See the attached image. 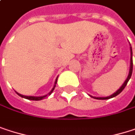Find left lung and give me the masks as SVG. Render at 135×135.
<instances>
[{"label": "left lung", "instance_id": "8db88e82", "mask_svg": "<svg viewBox=\"0 0 135 135\" xmlns=\"http://www.w3.org/2000/svg\"><path fill=\"white\" fill-rule=\"evenodd\" d=\"M131 67H130L129 75H128V76H127V80H125V82L123 83V84L121 87H120V88L117 91H116L114 94H113L112 95L109 96V97H104V98H97V97H92V96H91V97H92L93 98H95V99H100V100L102 99V100H105V99H109V98H111L116 97L117 95H118L120 93H121L122 91L124 89V88H125V87H126V85L127 84V82L129 81V80H130V78H131V74H132V71H133V59H132V49H131Z\"/></svg>", "mask_w": 135, "mask_h": 135}]
</instances>
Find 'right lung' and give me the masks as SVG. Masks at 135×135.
Returning <instances> with one entry per match:
<instances>
[{"mask_svg": "<svg viewBox=\"0 0 135 135\" xmlns=\"http://www.w3.org/2000/svg\"><path fill=\"white\" fill-rule=\"evenodd\" d=\"M57 80H58V78L56 79V80H55V84H56V83H57ZM55 86H54V88H52V90L51 91V92L49 93V94H51L52 93V91H54V89H55ZM17 93V92H16ZM18 95H19L20 97H22V98H26V99H29V100H33V101H39V100H41V99H43L44 98H45L47 95H45V96H42V97H33V96H25V95H22V94H18V93H17Z\"/></svg>", "mask_w": 135, "mask_h": 135, "instance_id": "right-lung-1", "label": "right lung"}]
</instances>
